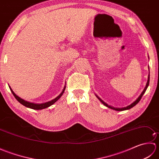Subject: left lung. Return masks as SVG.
Listing matches in <instances>:
<instances>
[{
    "mask_svg": "<svg viewBox=\"0 0 159 159\" xmlns=\"http://www.w3.org/2000/svg\"><path fill=\"white\" fill-rule=\"evenodd\" d=\"M148 58H149V57H148ZM148 69H149V68H148ZM149 82H150V74H149V75H148L146 85V87H145V88H144L143 91L142 92V93H141L140 94V96L137 98V99H136L135 101H134V102H133V103H131V104H130V105H128V106H127V107H123V108H115V107H113L112 106H110V105H109V104H107L106 102H104V101H103L102 99H101V98H99L98 96L97 95H96V96L97 97V98L98 99V100L100 101V102L104 104V106H106V107H108V108H110V109H111L115 110V111H121L128 110V109H131V108H133L134 106H135L136 104L139 102L141 98V97L143 96L144 93L146 92V89H147V88H148V85H149Z\"/></svg>",
    "mask_w": 159,
    "mask_h": 159,
    "instance_id": "left-lung-1",
    "label": "left lung"
}]
</instances>
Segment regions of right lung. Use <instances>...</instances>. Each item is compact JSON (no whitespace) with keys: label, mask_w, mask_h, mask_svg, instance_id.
I'll list each match as a JSON object with an SVG mask.
<instances>
[{"label":"right lung","mask_w":159,"mask_h":159,"mask_svg":"<svg viewBox=\"0 0 159 159\" xmlns=\"http://www.w3.org/2000/svg\"><path fill=\"white\" fill-rule=\"evenodd\" d=\"M66 87V86L65 85V86H64L63 89L62 90L61 93L59 95L57 96V98H55V99L50 100V101H49V102H45V103H42V104H35V103L30 102H28V101H26L25 100H23V99L21 98H20L19 96H17L16 94L14 92H13V91L11 89V87H10V86H9V88H10V90L11 91L13 95L14 96V97L16 98V100H18L20 104H22V105L25 106L26 107H27V108H30V109H32L42 110V109H46V108H48V107H50L51 105H52L54 103H55L61 97V96L63 95V93H64V92H65Z\"/></svg>","instance_id":"add662e5"}]
</instances>
